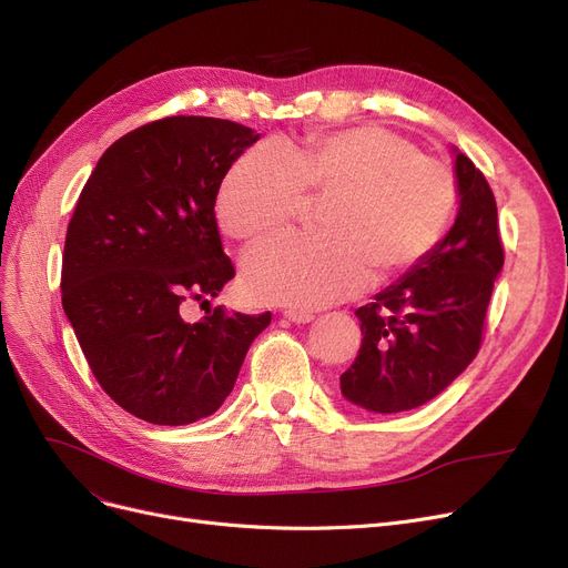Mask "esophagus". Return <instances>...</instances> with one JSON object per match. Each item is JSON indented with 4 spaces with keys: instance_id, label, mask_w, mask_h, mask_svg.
Listing matches in <instances>:
<instances>
[{
    "instance_id": "esophagus-1",
    "label": "esophagus",
    "mask_w": 568,
    "mask_h": 568,
    "mask_svg": "<svg viewBox=\"0 0 568 568\" xmlns=\"http://www.w3.org/2000/svg\"><path fill=\"white\" fill-rule=\"evenodd\" d=\"M283 315L290 320V323H297V325H306L315 317L311 311H304V308H287Z\"/></svg>"
}]
</instances>
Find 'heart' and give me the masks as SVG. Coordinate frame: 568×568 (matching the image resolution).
<instances>
[{
	"label": "heart",
	"mask_w": 568,
	"mask_h": 568,
	"mask_svg": "<svg viewBox=\"0 0 568 568\" xmlns=\"http://www.w3.org/2000/svg\"><path fill=\"white\" fill-rule=\"evenodd\" d=\"M308 192L327 196L320 234H276L245 253L251 300L327 306L381 276L415 266L446 232L457 183L448 164L383 128L311 136L300 145L257 143L220 183L215 215L225 234L255 239L297 215Z\"/></svg>",
	"instance_id": "obj_1"
}]
</instances>
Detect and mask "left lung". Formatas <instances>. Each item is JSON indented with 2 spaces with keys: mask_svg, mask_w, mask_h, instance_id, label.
I'll return each mask as SVG.
<instances>
[{
  "mask_svg": "<svg viewBox=\"0 0 568 568\" xmlns=\"http://www.w3.org/2000/svg\"><path fill=\"white\" fill-rule=\"evenodd\" d=\"M455 225L432 253L355 311L359 355L341 374V394L372 413L432 402L480 348L485 313L504 266L497 202L485 176L457 148Z\"/></svg>",
  "mask_w": 568,
  "mask_h": 568,
  "instance_id": "left-lung-1",
  "label": "left lung"
}]
</instances>
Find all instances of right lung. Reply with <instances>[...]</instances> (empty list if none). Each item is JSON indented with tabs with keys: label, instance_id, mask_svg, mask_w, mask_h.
<instances>
[{
	"label": "right lung",
	"instance_id": "obj_1",
	"mask_svg": "<svg viewBox=\"0 0 568 568\" xmlns=\"http://www.w3.org/2000/svg\"><path fill=\"white\" fill-rule=\"evenodd\" d=\"M260 134L171 115L120 136L97 162L67 227L62 306L109 397L151 425L213 415L271 313L223 306L185 323L234 278L215 220L230 166Z\"/></svg>",
	"mask_w": 568,
	"mask_h": 568
}]
</instances>
